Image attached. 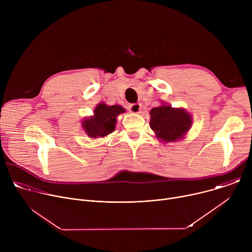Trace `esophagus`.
<instances>
[{
    "mask_svg": "<svg viewBox=\"0 0 252 252\" xmlns=\"http://www.w3.org/2000/svg\"><path fill=\"white\" fill-rule=\"evenodd\" d=\"M140 109H141V105L139 102H134V103H131L129 104L128 106V110L130 113L132 114H138L140 112Z\"/></svg>",
    "mask_w": 252,
    "mask_h": 252,
    "instance_id": "esophagus-1",
    "label": "esophagus"
}]
</instances>
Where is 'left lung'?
<instances>
[{
	"instance_id": "obj_1",
	"label": "left lung",
	"mask_w": 252,
	"mask_h": 252,
	"mask_svg": "<svg viewBox=\"0 0 252 252\" xmlns=\"http://www.w3.org/2000/svg\"><path fill=\"white\" fill-rule=\"evenodd\" d=\"M150 126L158 138L165 142L175 141L183 138L184 134L189 131L191 118L184 110L161 105L151 111Z\"/></svg>"
}]
</instances>
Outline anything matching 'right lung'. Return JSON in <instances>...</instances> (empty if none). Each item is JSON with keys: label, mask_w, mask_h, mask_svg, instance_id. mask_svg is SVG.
<instances>
[{"label": "right lung", "mask_w": 252, "mask_h": 252, "mask_svg": "<svg viewBox=\"0 0 252 252\" xmlns=\"http://www.w3.org/2000/svg\"><path fill=\"white\" fill-rule=\"evenodd\" d=\"M125 113L121 105H106L98 103L94 109V116L83 122V127L90 137L105 136L115 130L117 117Z\"/></svg>", "instance_id": "right-lung-1"}]
</instances>
